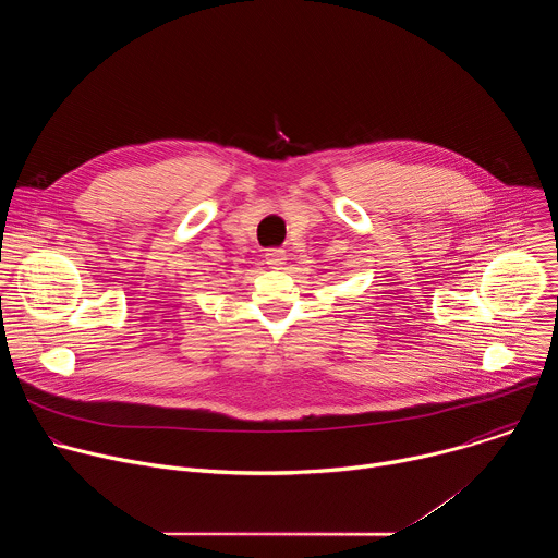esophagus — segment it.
<instances>
[{
	"label": "esophagus",
	"mask_w": 558,
	"mask_h": 558,
	"mask_svg": "<svg viewBox=\"0 0 558 558\" xmlns=\"http://www.w3.org/2000/svg\"><path fill=\"white\" fill-rule=\"evenodd\" d=\"M265 258H267V263H269L271 267L280 269V267L287 263V252H284L282 247H271V250H267Z\"/></svg>",
	"instance_id": "esophagus-1"
}]
</instances>
